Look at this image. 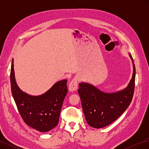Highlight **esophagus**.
<instances>
[{
    "instance_id": "esophagus-1",
    "label": "esophagus",
    "mask_w": 149,
    "mask_h": 149,
    "mask_svg": "<svg viewBox=\"0 0 149 149\" xmlns=\"http://www.w3.org/2000/svg\"><path fill=\"white\" fill-rule=\"evenodd\" d=\"M78 88V80L76 78H74L71 81L69 84V89L70 91H76Z\"/></svg>"
}]
</instances>
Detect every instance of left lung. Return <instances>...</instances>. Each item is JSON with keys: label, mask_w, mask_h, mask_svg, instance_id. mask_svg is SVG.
Listing matches in <instances>:
<instances>
[{"label": "left lung", "mask_w": 149, "mask_h": 149, "mask_svg": "<svg viewBox=\"0 0 149 149\" xmlns=\"http://www.w3.org/2000/svg\"><path fill=\"white\" fill-rule=\"evenodd\" d=\"M132 61L133 58L129 54ZM132 79L124 89L114 93H105L94 86L79 84L78 90L83 113L88 124L94 128H102L111 124L127 109L132 101L136 78V67L133 63Z\"/></svg>", "instance_id": "obj_1"}]
</instances>
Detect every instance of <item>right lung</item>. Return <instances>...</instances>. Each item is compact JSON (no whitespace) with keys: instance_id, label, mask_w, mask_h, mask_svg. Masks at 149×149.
<instances>
[{"instance_id":"right-lung-1","label":"right lung","mask_w":149,"mask_h":149,"mask_svg":"<svg viewBox=\"0 0 149 149\" xmlns=\"http://www.w3.org/2000/svg\"><path fill=\"white\" fill-rule=\"evenodd\" d=\"M10 70L11 91L18 111L25 124L45 132L57 125L64 99L68 93L67 79L58 81L42 95L32 96L18 87L12 59Z\"/></svg>"}]
</instances>
